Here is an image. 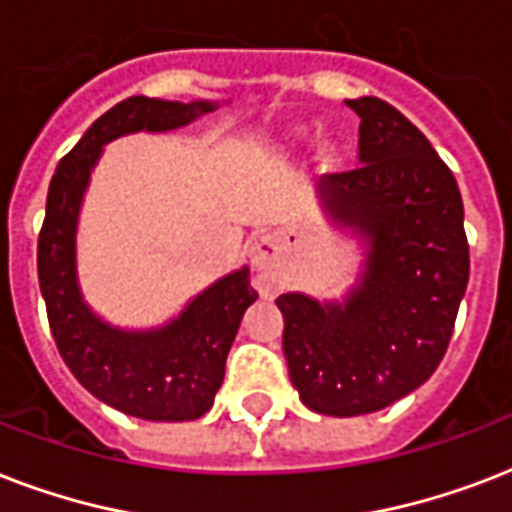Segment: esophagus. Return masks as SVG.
<instances>
[{"instance_id": "obj_1", "label": "esophagus", "mask_w": 512, "mask_h": 512, "mask_svg": "<svg viewBox=\"0 0 512 512\" xmlns=\"http://www.w3.org/2000/svg\"><path fill=\"white\" fill-rule=\"evenodd\" d=\"M251 264L261 272V280H259V291L261 296H272L277 288L275 277H272V269L277 264V256H280V243H277L272 235H264L259 237L256 243L251 245Z\"/></svg>"}]
</instances>
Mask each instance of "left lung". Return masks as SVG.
<instances>
[{
	"label": "left lung",
	"mask_w": 512,
	"mask_h": 512,
	"mask_svg": "<svg viewBox=\"0 0 512 512\" xmlns=\"http://www.w3.org/2000/svg\"><path fill=\"white\" fill-rule=\"evenodd\" d=\"M360 117V165L320 178L323 208L366 243L342 301L283 293V352L301 403L360 417L425 384L446 355L470 277L459 186L422 130L382 98Z\"/></svg>",
	"instance_id": "8db88e82"
}]
</instances>
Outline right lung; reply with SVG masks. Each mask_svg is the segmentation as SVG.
Segmentation results:
<instances>
[{
  "instance_id": "obj_1",
  "label": "right lung",
  "mask_w": 512,
  "mask_h": 512,
  "mask_svg": "<svg viewBox=\"0 0 512 512\" xmlns=\"http://www.w3.org/2000/svg\"><path fill=\"white\" fill-rule=\"evenodd\" d=\"M219 109L213 101L133 95L85 130L55 168L39 232L37 272L58 352L77 382L106 406L149 422H189L211 411L229 347L259 293L240 267L194 296L160 328L128 331L90 310L77 275V224L90 173L104 146L138 130L165 133Z\"/></svg>"
}]
</instances>
